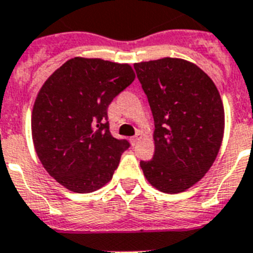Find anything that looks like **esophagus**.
Returning a JSON list of instances; mask_svg holds the SVG:
<instances>
[{"mask_svg":"<svg viewBox=\"0 0 253 253\" xmlns=\"http://www.w3.org/2000/svg\"><path fill=\"white\" fill-rule=\"evenodd\" d=\"M139 139H140V134L139 133H138L137 135H134V137L130 138V140H131V143H133V144H137L138 140H139Z\"/></svg>","mask_w":253,"mask_h":253,"instance_id":"1","label":"esophagus"}]
</instances>
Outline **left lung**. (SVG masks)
I'll list each match as a JSON object with an SVG mask.
<instances>
[{"label":"left lung","instance_id":"8db88e82","mask_svg":"<svg viewBox=\"0 0 253 253\" xmlns=\"http://www.w3.org/2000/svg\"><path fill=\"white\" fill-rule=\"evenodd\" d=\"M154 119V154L140 161L147 180L163 193L196 184L215 161L224 109L214 82L195 64L163 58L134 64Z\"/></svg>","mask_w":253,"mask_h":253}]
</instances>
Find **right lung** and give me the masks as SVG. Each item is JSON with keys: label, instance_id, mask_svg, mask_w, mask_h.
Here are the masks:
<instances>
[{"label": "right lung", "instance_id": "obj_1", "mask_svg": "<svg viewBox=\"0 0 253 253\" xmlns=\"http://www.w3.org/2000/svg\"><path fill=\"white\" fill-rule=\"evenodd\" d=\"M129 64L73 58L45 81L35 100L31 133L51 177L75 193H92L118 169L126 139L111 135L107 107L134 81Z\"/></svg>", "mask_w": 253, "mask_h": 253}]
</instances>
